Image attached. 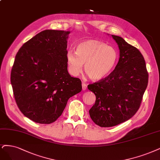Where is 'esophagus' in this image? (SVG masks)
I'll list each match as a JSON object with an SVG mask.
<instances>
[{"instance_id":"34e87169","label":"esophagus","mask_w":160,"mask_h":160,"mask_svg":"<svg viewBox=\"0 0 160 160\" xmlns=\"http://www.w3.org/2000/svg\"><path fill=\"white\" fill-rule=\"evenodd\" d=\"M87 87V85L86 83H85V82H82V90H83V91L86 90Z\"/></svg>"}]
</instances>
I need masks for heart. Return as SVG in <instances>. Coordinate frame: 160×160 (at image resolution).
<instances>
[{"label":"heart","mask_w":160,"mask_h":160,"mask_svg":"<svg viewBox=\"0 0 160 160\" xmlns=\"http://www.w3.org/2000/svg\"><path fill=\"white\" fill-rule=\"evenodd\" d=\"M117 58V52L113 47L98 40L81 42L76 47V52L69 50L66 54L71 75H79L85 64V72L93 81L106 78L114 68Z\"/></svg>","instance_id":"b5f03b06"}]
</instances>
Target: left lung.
<instances>
[{"label":"left lung","instance_id":"obj_1","mask_svg":"<svg viewBox=\"0 0 160 160\" xmlns=\"http://www.w3.org/2000/svg\"><path fill=\"white\" fill-rule=\"evenodd\" d=\"M120 49L118 62L105 78L88 85L96 101L89 110L101 127H112L129 120L138 111L148 82L144 57L122 38L112 35Z\"/></svg>","mask_w":160,"mask_h":160}]
</instances>
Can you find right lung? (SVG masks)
I'll use <instances>...</instances> for the list:
<instances>
[{"mask_svg": "<svg viewBox=\"0 0 160 160\" xmlns=\"http://www.w3.org/2000/svg\"><path fill=\"white\" fill-rule=\"evenodd\" d=\"M69 31L46 30L24 43L16 55L10 82L25 117L51 124L62 115L69 98L82 90L81 81L68 71Z\"/></svg>", "mask_w": 160, "mask_h": 160, "instance_id": "add662e5", "label": "right lung"}]
</instances>
